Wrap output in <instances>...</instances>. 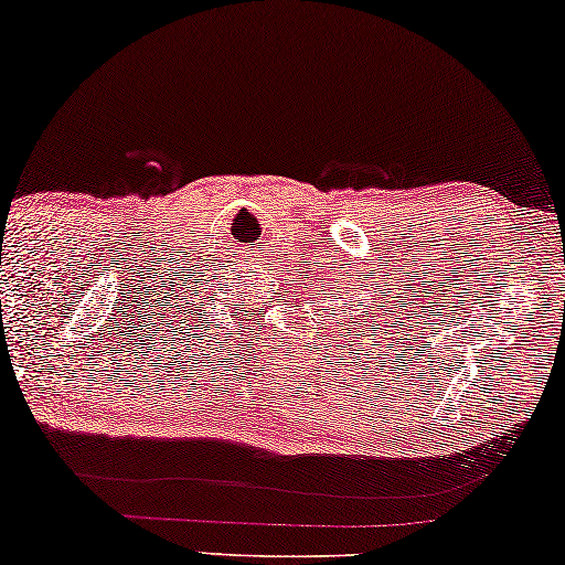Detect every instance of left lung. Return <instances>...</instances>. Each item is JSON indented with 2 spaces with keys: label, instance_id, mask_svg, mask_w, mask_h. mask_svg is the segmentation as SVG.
<instances>
[{
  "label": "left lung",
  "instance_id": "1",
  "mask_svg": "<svg viewBox=\"0 0 565 565\" xmlns=\"http://www.w3.org/2000/svg\"><path fill=\"white\" fill-rule=\"evenodd\" d=\"M373 303H375V300H373ZM350 306H352V300H350ZM370 308H373V306H370ZM370 312L367 311V308H358V316H354V321H344V327H358V323H362V327H367L370 329V321H375V316L371 313L367 320L364 319V313ZM334 319H337V316H334ZM385 323H388V321H385ZM375 327H377V321H375ZM352 329H347V334H350V331ZM373 334H375V329H373Z\"/></svg>",
  "mask_w": 565,
  "mask_h": 565
}]
</instances>
